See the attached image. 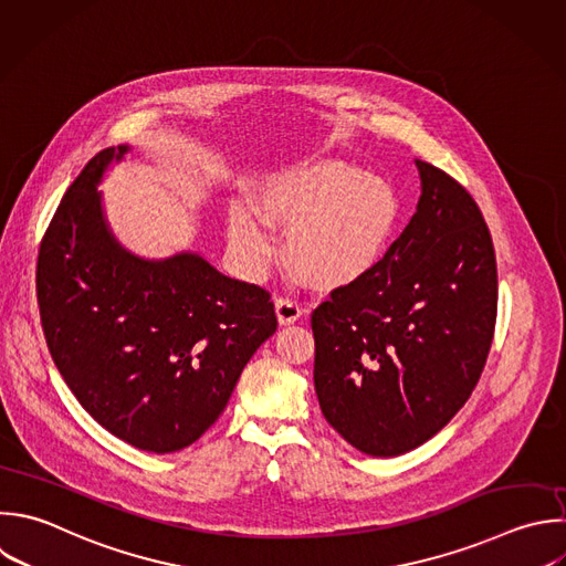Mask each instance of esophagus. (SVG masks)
<instances>
[{"label": "esophagus", "instance_id": "esophagus-1", "mask_svg": "<svg viewBox=\"0 0 566 566\" xmlns=\"http://www.w3.org/2000/svg\"><path fill=\"white\" fill-rule=\"evenodd\" d=\"M274 307H276V318H279L281 325H292V323H296L303 316L301 305L296 301L287 298V296H279Z\"/></svg>", "mask_w": 566, "mask_h": 566}]
</instances>
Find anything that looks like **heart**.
<instances>
[{
	"mask_svg": "<svg viewBox=\"0 0 566 566\" xmlns=\"http://www.w3.org/2000/svg\"><path fill=\"white\" fill-rule=\"evenodd\" d=\"M400 223L396 188L363 168L338 161H305L265 177L254 206L234 203L226 234L237 259L261 272L276 254L270 228H287L285 259L321 292L345 290L385 261Z\"/></svg>",
	"mask_w": 566,
	"mask_h": 566,
	"instance_id": "obj_1",
	"label": "heart"
}]
</instances>
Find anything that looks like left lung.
<instances>
[{"instance_id": "left-lung-1", "label": "left lung", "mask_w": 566, "mask_h": 566, "mask_svg": "<svg viewBox=\"0 0 566 566\" xmlns=\"http://www.w3.org/2000/svg\"><path fill=\"white\" fill-rule=\"evenodd\" d=\"M416 214L385 261L312 312L325 420L367 455L436 436L471 396L493 340L497 272L473 197L416 159Z\"/></svg>"}]
</instances>
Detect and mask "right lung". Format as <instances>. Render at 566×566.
<instances>
[{
	"label": "right lung",
	"mask_w": 566,
	"mask_h": 566,
	"mask_svg": "<svg viewBox=\"0 0 566 566\" xmlns=\"http://www.w3.org/2000/svg\"><path fill=\"white\" fill-rule=\"evenodd\" d=\"M126 153L102 150L66 190L40 248L38 303L82 407L128 444L170 453L214 424L276 314L270 292L199 254L146 261L117 243L97 186Z\"/></svg>",
	"instance_id": "1"
}]
</instances>
